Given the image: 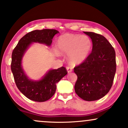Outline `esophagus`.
I'll list each match as a JSON object with an SVG mask.
<instances>
[{
	"mask_svg": "<svg viewBox=\"0 0 128 128\" xmlns=\"http://www.w3.org/2000/svg\"><path fill=\"white\" fill-rule=\"evenodd\" d=\"M66 69H67V71L68 73L72 72V67H66Z\"/></svg>",
	"mask_w": 128,
	"mask_h": 128,
	"instance_id": "obj_1",
	"label": "esophagus"
}]
</instances>
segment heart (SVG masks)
<instances>
[{"label":"heart","instance_id":"1","mask_svg":"<svg viewBox=\"0 0 128 128\" xmlns=\"http://www.w3.org/2000/svg\"><path fill=\"white\" fill-rule=\"evenodd\" d=\"M92 46L90 38L86 36L66 34L60 36L57 41V48L60 54H68V61L72 64H78L89 55Z\"/></svg>","mask_w":128,"mask_h":128}]
</instances>
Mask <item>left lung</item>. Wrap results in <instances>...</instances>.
<instances>
[{"mask_svg":"<svg viewBox=\"0 0 128 128\" xmlns=\"http://www.w3.org/2000/svg\"><path fill=\"white\" fill-rule=\"evenodd\" d=\"M92 39V53L84 62L74 68L78 76L74 90L86 101L99 100L109 92L116 71V52L102 35L84 32Z\"/></svg>","mask_w":128,"mask_h":128,"instance_id":"obj_1","label":"left lung"}]
</instances>
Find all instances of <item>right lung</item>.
<instances>
[{"mask_svg": "<svg viewBox=\"0 0 128 128\" xmlns=\"http://www.w3.org/2000/svg\"><path fill=\"white\" fill-rule=\"evenodd\" d=\"M59 33L55 29H42L31 31L20 40L13 50L11 71L16 86L26 98L36 102H45L54 96L56 83L67 74L65 67L50 69L40 80L29 79L24 72L22 62L24 54L33 42H38L50 46L55 34Z\"/></svg>", "mask_w": 128, "mask_h": 128, "instance_id": "right-lung-1", "label": "right lung"}]
</instances>
